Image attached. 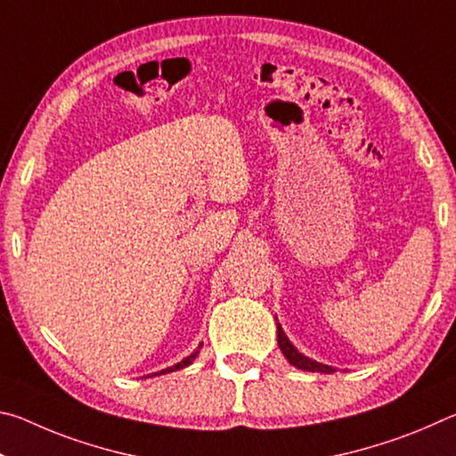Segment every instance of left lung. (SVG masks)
Wrapping results in <instances>:
<instances>
[{"label":"left lung","instance_id":"1","mask_svg":"<svg viewBox=\"0 0 456 456\" xmlns=\"http://www.w3.org/2000/svg\"><path fill=\"white\" fill-rule=\"evenodd\" d=\"M277 346H280V350L283 352V356L288 358L291 366H296L299 370H305V372H322V374L336 372V368H331L328 364H322V362H315L312 358L304 356V354L289 342V338L285 336V331H283L280 322H277Z\"/></svg>","mask_w":456,"mask_h":456}]
</instances>
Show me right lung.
<instances>
[{"label":"right lung","instance_id":"right-lung-1","mask_svg":"<svg viewBox=\"0 0 456 456\" xmlns=\"http://www.w3.org/2000/svg\"><path fill=\"white\" fill-rule=\"evenodd\" d=\"M200 346L203 344H199L197 346V350L192 352V354H189L187 358H183L181 362H176L175 366H168V368H165V370H160V372H154L152 376H160V374H168V372H175V370H183V368H187V366H191L192 364V360H195L197 356H199V350H200Z\"/></svg>","mask_w":456,"mask_h":456}]
</instances>
